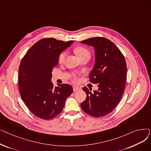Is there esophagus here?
Wrapping results in <instances>:
<instances>
[{
  "label": "esophagus",
  "instance_id": "1",
  "mask_svg": "<svg viewBox=\"0 0 151 151\" xmlns=\"http://www.w3.org/2000/svg\"><path fill=\"white\" fill-rule=\"evenodd\" d=\"M73 89L74 91H78L81 89L80 88H79V87H77V86H73Z\"/></svg>",
  "mask_w": 151,
  "mask_h": 151
}]
</instances>
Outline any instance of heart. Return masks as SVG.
Instances as JSON below:
<instances>
[{
  "instance_id": "obj_1",
  "label": "heart",
  "mask_w": 151,
  "mask_h": 151,
  "mask_svg": "<svg viewBox=\"0 0 151 151\" xmlns=\"http://www.w3.org/2000/svg\"><path fill=\"white\" fill-rule=\"evenodd\" d=\"M75 52L78 55V56L80 59L84 57L85 55H90V52L89 51V50L88 49H86V47H84L83 46L76 47L75 49ZM66 55H67L66 52H61L59 56V62L60 63H63V62H64ZM71 80H72V81L74 83H76L78 81L77 76L75 74L73 75L72 76H71Z\"/></svg>"
}]
</instances>
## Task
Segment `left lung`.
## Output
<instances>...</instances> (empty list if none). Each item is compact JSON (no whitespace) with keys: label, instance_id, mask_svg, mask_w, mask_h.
Returning <instances> with one entry per match:
<instances>
[{"label":"left lung","instance_id":"1","mask_svg":"<svg viewBox=\"0 0 151 151\" xmlns=\"http://www.w3.org/2000/svg\"><path fill=\"white\" fill-rule=\"evenodd\" d=\"M81 42L94 47L96 60L89 78L99 87L93 92L84 87L86 99L81 106L91 116L104 117L113 111L122 97L127 72L125 60L119 49L107 38L93 37Z\"/></svg>","mask_w":151,"mask_h":151}]
</instances>
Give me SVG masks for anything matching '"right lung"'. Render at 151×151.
I'll list each match as a JSON object with an SVG mask.
<instances>
[{
	"mask_svg": "<svg viewBox=\"0 0 151 151\" xmlns=\"http://www.w3.org/2000/svg\"><path fill=\"white\" fill-rule=\"evenodd\" d=\"M73 42L54 38L42 39L21 60L18 76L21 99L31 113L42 119L49 120L59 115L73 92L72 87L67 84L54 88L51 80L60 54Z\"/></svg>",
	"mask_w": 151,
	"mask_h": 151,
	"instance_id": "1",
	"label": "right lung"
}]
</instances>
